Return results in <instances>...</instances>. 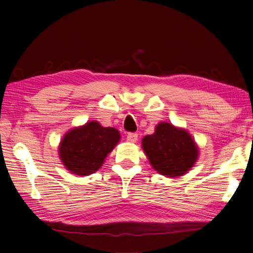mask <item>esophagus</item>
I'll use <instances>...</instances> for the list:
<instances>
[{
  "instance_id": "34e87169",
  "label": "esophagus",
  "mask_w": 253,
  "mask_h": 253,
  "mask_svg": "<svg viewBox=\"0 0 253 253\" xmlns=\"http://www.w3.org/2000/svg\"><path fill=\"white\" fill-rule=\"evenodd\" d=\"M137 138H138V135H137L136 132H129V134L127 135L126 139H127L128 143H136Z\"/></svg>"
}]
</instances>
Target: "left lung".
<instances>
[{"mask_svg": "<svg viewBox=\"0 0 253 253\" xmlns=\"http://www.w3.org/2000/svg\"><path fill=\"white\" fill-rule=\"evenodd\" d=\"M142 146L153 169L168 177L187 173L199 157V147L192 136L169 123L158 124L154 134L144 137Z\"/></svg>", "mask_w": 253, "mask_h": 253, "instance_id": "obj_1", "label": "left lung"}]
</instances>
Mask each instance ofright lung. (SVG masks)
I'll list each match as a JSON object with an SVG mask.
<instances>
[{
	"label": "right lung",
	"instance_id": "1",
	"mask_svg": "<svg viewBox=\"0 0 253 253\" xmlns=\"http://www.w3.org/2000/svg\"><path fill=\"white\" fill-rule=\"evenodd\" d=\"M121 139L114 127H102L98 122L72 128L59 145V156L68 170L79 176L95 173Z\"/></svg>",
	"mask_w": 253,
	"mask_h": 253
}]
</instances>
